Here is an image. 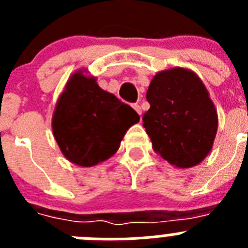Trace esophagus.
Listing matches in <instances>:
<instances>
[{
  "label": "esophagus",
  "mask_w": 248,
  "mask_h": 248,
  "mask_svg": "<svg viewBox=\"0 0 248 248\" xmlns=\"http://www.w3.org/2000/svg\"><path fill=\"white\" fill-rule=\"evenodd\" d=\"M133 108H134V110L137 111L139 115H141V108H140L139 104H133Z\"/></svg>",
  "instance_id": "34e87169"
}]
</instances>
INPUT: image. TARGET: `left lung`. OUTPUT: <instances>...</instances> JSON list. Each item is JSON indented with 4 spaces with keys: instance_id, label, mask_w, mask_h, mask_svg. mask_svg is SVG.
Returning <instances> with one entry per match:
<instances>
[{
    "instance_id": "left-lung-1",
    "label": "left lung",
    "mask_w": 248,
    "mask_h": 248,
    "mask_svg": "<svg viewBox=\"0 0 248 248\" xmlns=\"http://www.w3.org/2000/svg\"><path fill=\"white\" fill-rule=\"evenodd\" d=\"M146 99L143 126L155 153L175 168L199 165L211 151L218 118L198 74L183 67L157 72Z\"/></svg>"
}]
</instances>
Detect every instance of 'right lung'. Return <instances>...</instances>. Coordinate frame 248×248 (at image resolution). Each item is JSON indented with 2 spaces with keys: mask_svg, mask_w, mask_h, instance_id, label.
<instances>
[{
  "mask_svg": "<svg viewBox=\"0 0 248 248\" xmlns=\"http://www.w3.org/2000/svg\"><path fill=\"white\" fill-rule=\"evenodd\" d=\"M139 120L134 109L103 91L87 69H79L57 100L52 130L65 159L91 168L113 156L126 130Z\"/></svg>",
  "mask_w": 248,
  "mask_h": 248,
  "instance_id": "obj_1",
  "label": "right lung"
}]
</instances>
